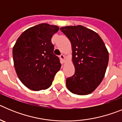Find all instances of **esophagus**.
Wrapping results in <instances>:
<instances>
[{"mask_svg": "<svg viewBox=\"0 0 122 122\" xmlns=\"http://www.w3.org/2000/svg\"><path fill=\"white\" fill-rule=\"evenodd\" d=\"M60 59L62 60V61L63 62V63H65V56L63 54H61L60 56Z\"/></svg>", "mask_w": 122, "mask_h": 122, "instance_id": "1", "label": "esophagus"}]
</instances>
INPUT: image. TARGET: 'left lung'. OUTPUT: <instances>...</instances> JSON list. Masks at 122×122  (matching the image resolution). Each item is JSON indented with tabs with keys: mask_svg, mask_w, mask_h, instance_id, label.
Segmentation results:
<instances>
[{
	"mask_svg": "<svg viewBox=\"0 0 122 122\" xmlns=\"http://www.w3.org/2000/svg\"><path fill=\"white\" fill-rule=\"evenodd\" d=\"M60 30L70 40L75 72L66 79L71 93L85 95L93 92L103 81L109 62V52L97 32L84 26L69 25Z\"/></svg>",
	"mask_w": 122,
	"mask_h": 122,
	"instance_id": "8db88e82",
	"label": "left lung"
}]
</instances>
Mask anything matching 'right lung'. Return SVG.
Segmentation results:
<instances>
[{"mask_svg":"<svg viewBox=\"0 0 122 122\" xmlns=\"http://www.w3.org/2000/svg\"><path fill=\"white\" fill-rule=\"evenodd\" d=\"M57 25L42 23L25 30L13 48L14 66L18 78L28 89L40 91L48 89L61 67L54 54L52 35Z\"/></svg>","mask_w":122,"mask_h":122,"instance_id":"1","label":"right lung"}]
</instances>
